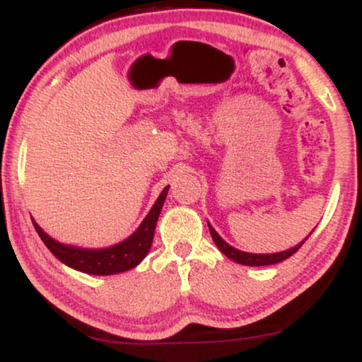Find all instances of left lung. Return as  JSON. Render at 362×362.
<instances>
[{
    "mask_svg": "<svg viewBox=\"0 0 362 362\" xmlns=\"http://www.w3.org/2000/svg\"><path fill=\"white\" fill-rule=\"evenodd\" d=\"M209 231H211V236H213L214 243L218 245V248L221 250L224 255L228 257V259H231L236 264H242V265H253V267H259V265H272V264H277V262H282L286 260L288 257L293 255V253H296L298 250L301 248V245L306 242V238L303 240L300 245H296L294 248H289V250L286 252H279V253H267V255H260V253H247V252H240L236 250V248L230 247L224 240L219 236L218 233L214 231V228L209 224Z\"/></svg>",
    "mask_w": 362,
    "mask_h": 362,
    "instance_id": "8db88e82",
    "label": "left lung"
}]
</instances>
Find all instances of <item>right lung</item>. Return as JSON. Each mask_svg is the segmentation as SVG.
Masks as SVG:
<instances>
[{"instance_id":"obj_1","label":"right lung","mask_w":362,"mask_h":362,"mask_svg":"<svg viewBox=\"0 0 362 362\" xmlns=\"http://www.w3.org/2000/svg\"><path fill=\"white\" fill-rule=\"evenodd\" d=\"M167 194L168 187H165L163 192L160 194V197L155 202V206L151 207V211H149L134 235L129 236L122 243L114 245V247L109 248H100V250H85V248L68 247V245L57 243L51 236L45 235L35 221L34 226L40 240L45 243V247L62 264L69 265V267L76 269V271L93 274V276H110V274L126 272L129 269H134L146 257L149 248H151L158 216H160Z\"/></svg>"}]
</instances>
